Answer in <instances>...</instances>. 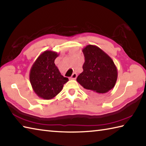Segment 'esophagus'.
Returning <instances> with one entry per match:
<instances>
[{
    "label": "esophagus",
    "mask_w": 146,
    "mask_h": 146,
    "mask_svg": "<svg viewBox=\"0 0 146 146\" xmlns=\"http://www.w3.org/2000/svg\"><path fill=\"white\" fill-rule=\"evenodd\" d=\"M76 76H77L76 73H73V75H71V78L73 79V80H75V79L76 78Z\"/></svg>",
    "instance_id": "obj_1"
}]
</instances>
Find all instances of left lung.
<instances>
[{
    "mask_svg": "<svg viewBox=\"0 0 146 146\" xmlns=\"http://www.w3.org/2000/svg\"><path fill=\"white\" fill-rule=\"evenodd\" d=\"M85 57L83 72L76 81L91 94H102L115 87L118 70L113 59L96 45H87L82 49Z\"/></svg>",
    "mask_w": 146,
    "mask_h": 146,
    "instance_id": "left-lung-1",
    "label": "left lung"
}]
</instances>
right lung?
<instances>
[{"label": "right lung", "mask_w": 146, "mask_h": 146, "mask_svg": "<svg viewBox=\"0 0 146 146\" xmlns=\"http://www.w3.org/2000/svg\"><path fill=\"white\" fill-rule=\"evenodd\" d=\"M59 54L45 50L34 62L30 71V82L35 93L45 100L55 98L69 80L61 75L54 63Z\"/></svg>", "instance_id": "add662e5"}]
</instances>
